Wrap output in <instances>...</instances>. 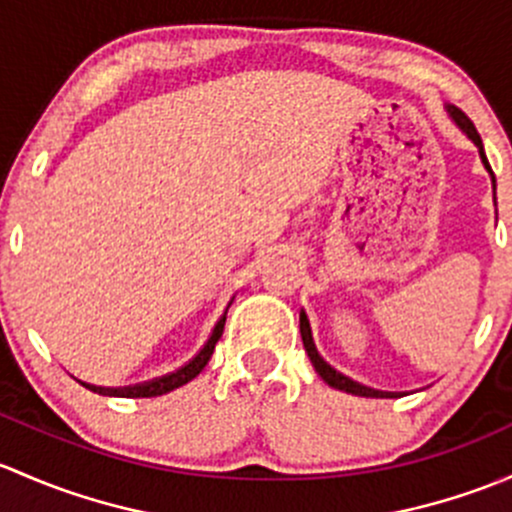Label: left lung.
<instances>
[{"instance_id": "1", "label": "left lung", "mask_w": 512, "mask_h": 512, "mask_svg": "<svg viewBox=\"0 0 512 512\" xmlns=\"http://www.w3.org/2000/svg\"><path fill=\"white\" fill-rule=\"evenodd\" d=\"M446 110H449L453 123H456L458 128H461L463 133L468 135V138L476 142L478 152H481L483 165H486V170L491 172V177H493V170H491V165H488L486 152H483V142H481V135H478L476 125H473L471 118H468V115L463 113V110H458L456 105H446ZM493 184H495V177H493ZM300 337H303V347H305V352H308L310 362H313L315 372H318L320 377H323V382H328L330 387L340 389V392H347V394H355V397H394V392H377V389L365 387V384H360V382H352V379L345 377V374L335 372L333 367H330L328 362H325L323 357L318 355V347H315V342H313V333H310L308 315H305L303 310H300Z\"/></svg>"}]
</instances>
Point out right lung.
<instances>
[{
	"mask_svg": "<svg viewBox=\"0 0 512 512\" xmlns=\"http://www.w3.org/2000/svg\"><path fill=\"white\" fill-rule=\"evenodd\" d=\"M229 310V308H226ZM224 323H226V313L221 315L219 323L214 325L212 335H209V340L204 342L202 350L197 352V355L192 357V360L187 362L184 367H179V370L165 374V377H157V379H150V382H142V384H133V387H96V384H86L83 382V387L91 389V392L96 394H103V397H130V399H138V397H160V394H167L172 392V389L182 387V384L192 382L194 377H197L199 372L207 367L209 357H212L214 352V345L219 342L221 333H224Z\"/></svg>",
	"mask_w": 512,
	"mask_h": 512,
	"instance_id": "obj_1",
	"label": "right lung"
}]
</instances>
